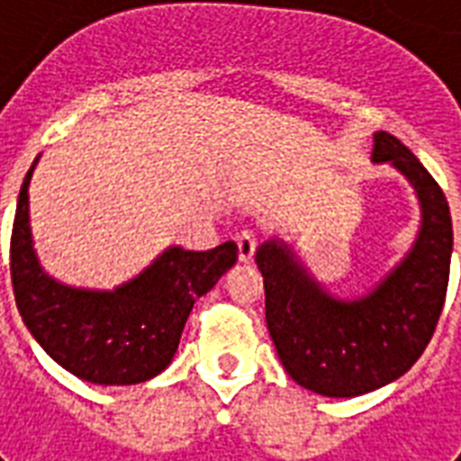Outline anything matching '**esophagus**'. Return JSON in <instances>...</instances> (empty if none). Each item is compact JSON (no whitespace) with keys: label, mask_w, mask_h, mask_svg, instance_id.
Returning <instances> with one entry per match:
<instances>
[{"label":"esophagus","mask_w":461,"mask_h":461,"mask_svg":"<svg viewBox=\"0 0 461 461\" xmlns=\"http://www.w3.org/2000/svg\"><path fill=\"white\" fill-rule=\"evenodd\" d=\"M237 244H239V260H241V263H251L253 253H256V246H258L256 234H253L251 230L239 231Z\"/></svg>","instance_id":"34e87169"}]
</instances>
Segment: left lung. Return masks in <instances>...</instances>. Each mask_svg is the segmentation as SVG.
<instances>
[{
	"mask_svg": "<svg viewBox=\"0 0 461 461\" xmlns=\"http://www.w3.org/2000/svg\"><path fill=\"white\" fill-rule=\"evenodd\" d=\"M371 159L400 172L421 208L414 244L378 285L342 299L287 241L256 249L277 357L292 380L325 397H358L404 375L436 332L450 280L452 217L436 179L385 131L373 133Z\"/></svg>",
	"mask_w": 461,
	"mask_h": 461,
	"instance_id": "left-lung-1",
	"label": "left lung"
}]
</instances>
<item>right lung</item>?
I'll return each instance as SVG.
<instances>
[{
  "mask_svg": "<svg viewBox=\"0 0 461 461\" xmlns=\"http://www.w3.org/2000/svg\"><path fill=\"white\" fill-rule=\"evenodd\" d=\"M38 159L25 174L11 231V282L25 328L76 378L95 385L155 378L172 364L195 299L237 263V244L212 251L169 246L119 287H68L40 266L32 246L28 186Z\"/></svg>",
  "mask_w": 461,
  "mask_h": 461,
  "instance_id": "right-lung-1",
  "label": "right lung"
}]
</instances>
